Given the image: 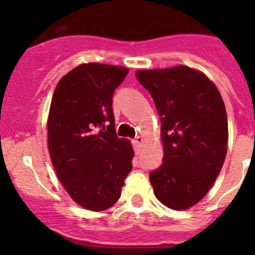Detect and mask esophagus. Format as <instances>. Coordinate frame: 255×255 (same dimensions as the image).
<instances>
[{
  "label": "esophagus",
  "instance_id": "34e87169",
  "mask_svg": "<svg viewBox=\"0 0 255 255\" xmlns=\"http://www.w3.org/2000/svg\"><path fill=\"white\" fill-rule=\"evenodd\" d=\"M133 145L136 146V147H138V149H140V147H142V145H143V138L141 136H137L136 138H134L133 140Z\"/></svg>",
  "mask_w": 255,
  "mask_h": 255
}]
</instances>
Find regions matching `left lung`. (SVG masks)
<instances>
[{
  "mask_svg": "<svg viewBox=\"0 0 255 255\" xmlns=\"http://www.w3.org/2000/svg\"><path fill=\"white\" fill-rule=\"evenodd\" d=\"M161 122L163 163L150 172L159 201L182 210L204 198L227 152V114L213 82L189 66L138 70Z\"/></svg>",
  "mask_w": 255,
  "mask_h": 255,
  "instance_id": "left-lung-1",
  "label": "left lung"
}]
</instances>
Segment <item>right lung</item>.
Returning <instances> with one entry per match:
<instances>
[{
    "label": "right lung",
    "instance_id": "1",
    "mask_svg": "<svg viewBox=\"0 0 255 255\" xmlns=\"http://www.w3.org/2000/svg\"><path fill=\"white\" fill-rule=\"evenodd\" d=\"M127 68L82 64L59 81L48 114V151L75 203L105 210L121 196L133 150L115 132L113 95Z\"/></svg>",
    "mask_w": 255,
    "mask_h": 255
}]
</instances>
